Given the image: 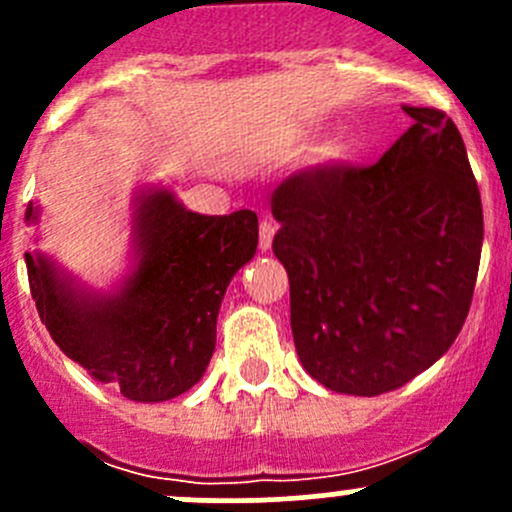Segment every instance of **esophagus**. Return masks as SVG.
I'll return each instance as SVG.
<instances>
[{
    "mask_svg": "<svg viewBox=\"0 0 512 512\" xmlns=\"http://www.w3.org/2000/svg\"><path fill=\"white\" fill-rule=\"evenodd\" d=\"M277 232V223L272 218H265L260 223V250L267 252L272 247V240H275Z\"/></svg>",
    "mask_w": 512,
    "mask_h": 512,
    "instance_id": "34e87169",
    "label": "esophagus"
}]
</instances>
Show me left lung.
<instances>
[{"label": "left lung", "instance_id": "obj_1", "mask_svg": "<svg viewBox=\"0 0 512 512\" xmlns=\"http://www.w3.org/2000/svg\"><path fill=\"white\" fill-rule=\"evenodd\" d=\"M411 128L376 165H319L272 195L299 361L337 394L379 396L436 364L468 317L483 205L456 123Z\"/></svg>", "mask_w": 512, "mask_h": 512}]
</instances>
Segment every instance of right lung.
I'll use <instances>...</instances> for the list:
<instances>
[{
  "label": "right lung",
  "mask_w": 512,
  "mask_h": 512,
  "mask_svg": "<svg viewBox=\"0 0 512 512\" xmlns=\"http://www.w3.org/2000/svg\"><path fill=\"white\" fill-rule=\"evenodd\" d=\"M131 208L128 272L111 289L84 285L41 250L24 260L56 347L126 399L158 404L203 379L225 289L255 257L257 215L193 213L160 183L138 188ZM39 215L32 200L24 223Z\"/></svg>",
  "instance_id": "add662e5"
}]
</instances>
